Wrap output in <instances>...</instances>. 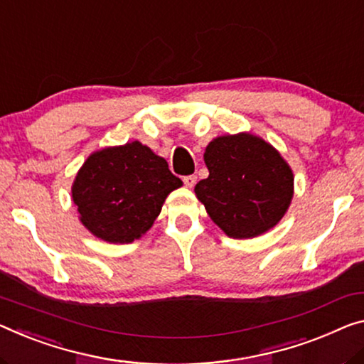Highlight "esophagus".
I'll return each mask as SVG.
<instances>
[{
  "label": "esophagus",
  "mask_w": 364,
  "mask_h": 364,
  "mask_svg": "<svg viewBox=\"0 0 364 364\" xmlns=\"http://www.w3.org/2000/svg\"><path fill=\"white\" fill-rule=\"evenodd\" d=\"M182 181H183V183H186V186H187V187H190V188H192V187L195 186V183H197V176L190 174V176H186V177H183V178H182Z\"/></svg>",
  "instance_id": "1"
}]
</instances>
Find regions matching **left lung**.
Returning <instances> with one entry per match:
<instances>
[{"label":"left lung","instance_id":"left-lung-1","mask_svg":"<svg viewBox=\"0 0 364 364\" xmlns=\"http://www.w3.org/2000/svg\"><path fill=\"white\" fill-rule=\"evenodd\" d=\"M210 176L195 193L229 237L264 234L287 213L293 172L278 151L249 133L220 136L203 154Z\"/></svg>","mask_w":364,"mask_h":364}]
</instances>
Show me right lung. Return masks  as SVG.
Wrapping results in <instances>:
<instances>
[{"mask_svg":"<svg viewBox=\"0 0 364 364\" xmlns=\"http://www.w3.org/2000/svg\"><path fill=\"white\" fill-rule=\"evenodd\" d=\"M181 186L166 159L133 141L89 156L71 192L81 223L94 236L128 244L153 226L167 195Z\"/></svg>","mask_w":364,"mask_h":364,"instance_id":"obj_1","label":"right lung"}]
</instances>
